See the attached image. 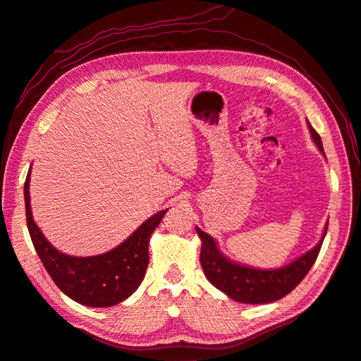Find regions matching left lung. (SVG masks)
Returning <instances> with one entry per match:
<instances>
[{
	"mask_svg": "<svg viewBox=\"0 0 361 361\" xmlns=\"http://www.w3.org/2000/svg\"><path fill=\"white\" fill-rule=\"evenodd\" d=\"M307 126L313 143L319 149L321 154L325 155L319 134L316 133L309 122ZM326 227H329V221L325 223L324 233L319 243L312 250L290 262L289 265L276 269L253 268L231 260L218 248L216 241L211 235H207L202 228L195 227V232H197L199 238L202 239L200 264L204 276L211 281V285L224 292L228 298L245 304L274 302L283 297H286L307 276V272L310 271L316 257L319 255L321 245L326 235Z\"/></svg>",
	"mask_w": 361,
	"mask_h": 361,
	"instance_id": "1",
	"label": "left lung"
}]
</instances>
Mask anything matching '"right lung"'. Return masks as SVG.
Instances as JSON below:
<instances>
[{"label": "right lung", "mask_w": 361, "mask_h": 361, "mask_svg": "<svg viewBox=\"0 0 361 361\" xmlns=\"http://www.w3.org/2000/svg\"><path fill=\"white\" fill-rule=\"evenodd\" d=\"M24 185L27 226L37 255L48 274L73 301L89 307H111L133 295L143 281L149 265V241L169 209L152 215L116 248L102 255L76 257L54 247L31 214L30 176Z\"/></svg>", "instance_id": "add662e5"}]
</instances>
